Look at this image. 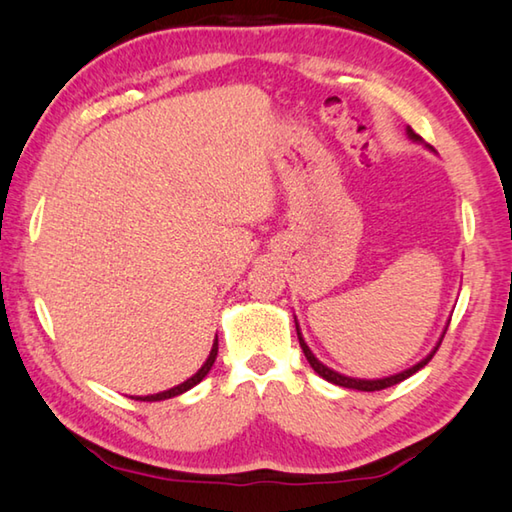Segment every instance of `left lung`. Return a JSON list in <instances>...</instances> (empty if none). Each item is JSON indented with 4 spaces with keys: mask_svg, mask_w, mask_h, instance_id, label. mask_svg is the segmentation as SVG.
I'll list each match as a JSON object with an SVG mask.
<instances>
[{
    "mask_svg": "<svg viewBox=\"0 0 512 512\" xmlns=\"http://www.w3.org/2000/svg\"><path fill=\"white\" fill-rule=\"evenodd\" d=\"M408 134H410V139H415V141H419V136L412 132V129H408ZM296 330H298V326H296ZM298 342H300V348H303V353H305V358H307V362H310V367L319 373L321 378H326L328 383H335V385H339V387H348V389H360V392H378V389H385V387H392V385H399V383H403L405 378H410L412 373H417L419 369H424L428 362L433 360V355L437 353V348L435 351L428 355L426 360H421L419 364H415V367L412 369H408V371H403V373H396V376H389V378H380V380H358V378H348V376H342V373H337V371H332V369H328L326 364H321L319 360L314 358L312 355V351L310 348H307V344L303 342V337H300V332H298ZM442 344V342H440Z\"/></svg>",
    "mask_w": 512,
    "mask_h": 512,
    "instance_id": "left-lung-1",
    "label": "left lung"
}]
</instances>
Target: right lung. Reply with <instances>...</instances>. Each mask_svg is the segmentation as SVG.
Returning <instances> with one entry per match:
<instances>
[{
  "instance_id": "1",
  "label": "right lung",
  "mask_w": 512,
  "mask_h": 512,
  "mask_svg": "<svg viewBox=\"0 0 512 512\" xmlns=\"http://www.w3.org/2000/svg\"><path fill=\"white\" fill-rule=\"evenodd\" d=\"M216 355H218V339L214 342V346H212V353H209V358H207V362L202 364V369L196 373V376H191L189 380H186V383H182V385H177V387H173V389H168V392H161V394H152V396H139V399L136 401H164V399H173V396H177V394H182V392H186V389H191L193 385H198L202 378L207 376L209 373V369L214 367V362H216Z\"/></svg>"
}]
</instances>
